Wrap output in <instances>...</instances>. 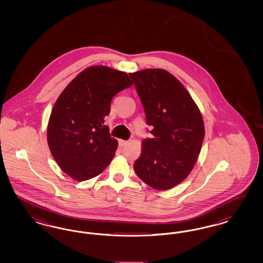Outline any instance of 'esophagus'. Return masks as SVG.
I'll list each match as a JSON object with an SVG mask.
<instances>
[{
    "label": "esophagus",
    "mask_w": 263,
    "mask_h": 263,
    "mask_svg": "<svg viewBox=\"0 0 263 263\" xmlns=\"http://www.w3.org/2000/svg\"><path fill=\"white\" fill-rule=\"evenodd\" d=\"M127 144H128V141H125V140H119V145H120L121 147L125 146Z\"/></svg>",
    "instance_id": "1"
}]
</instances>
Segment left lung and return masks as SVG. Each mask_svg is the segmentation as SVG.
<instances>
[{"label": "left lung", "instance_id": "8db88e82", "mask_svg": "<svg viewBox=\"0 0 263 263\" xmlns=\"http://www.w3.org/2000/svg\"><path fill=\"white\" fill-rule=\"evenodd\" d=\"M129 76L154 136L143 140L135 173L151 187H175L198 159L205 135L200 110L182 84L165 70L146 69Z\"/></svg>", "mask_w": 263, "mask_h": 263}]
</instances>
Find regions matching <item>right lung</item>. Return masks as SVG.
<instances>
[{"label": "right lung", "mask_w": 263, "mask_h": 263, "mask_svg": "<svg viewBox=\"0 0 263 263\" xmlns=\"http://www.w3.org/2000/svg\"><path fill=\"white\" fill-rule=\"evenodd\" d=\"M132 86L124 72L91 66L81 72L56 100L47 127L51 154L63 172L78 181L100 175L112 161L118 142L104 117L112 98Z\"/></svg>", "instance_id": "1"}]
</instances>
